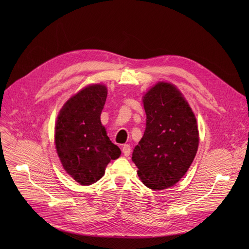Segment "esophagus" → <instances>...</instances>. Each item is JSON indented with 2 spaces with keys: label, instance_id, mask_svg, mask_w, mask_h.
Segmentation results:
<instances>
[{
  "label": "esophagus",
  "instance_id": "obj_1",
  "mask_svg": "<svg viewBox=\"0 0 249 249\" xmlns=\"http://www.w3.org/2000/svg\"><path fill=\"white\" fill-rule=\"evenodd\" d=\"M122 151H123L124 156H126L127 158V156H129L130 153H131V147H130V145H128V144H125L122 147Z\"/></svg>",
  "mask_w": 249,
  "mask_h": 249
}]
</instances>
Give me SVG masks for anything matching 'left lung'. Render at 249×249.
<instances>
[{
  "mask_svg": "<svg viewBox=\"0 0 249 249\" xmlns=\"http://www.w3.org/2000/svg\"><path fill=\"white\" fill-rule=\"evenodd\" d=\"M146 127L132 160L138 177L155 191L173 187L186 175L199 146L197 120L173 84L160 82L143 96Z\"/></svg>",
  "mask_w": 249,
  "mask_h": 249,
  "instance_id": "left-lung-1",
  "label": "left lung"
}]
</instances>
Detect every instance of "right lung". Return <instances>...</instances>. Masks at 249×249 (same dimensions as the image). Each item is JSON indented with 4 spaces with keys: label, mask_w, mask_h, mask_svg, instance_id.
I'll use <instances>...</instances> for the list:
<instances>
[{
    "label": "right lung",
    "mask_w": 249,
    "mask_h": 249,
    "mask_svg": "<svg viewBox=\"0 0 249 249\" xmlns=\"http://www.w3.org/2000/svg\"><path fill=\"white\" fill-rule=\"evenodd\" d=\"M107 94L106 86H88L65 103L57 116L54 139L58 158L64 171L83 186L98 181L108 163L121 154L101 123Z\"/></svg>",
    "instance_id": "right-lung-1"
}]
</instances>
